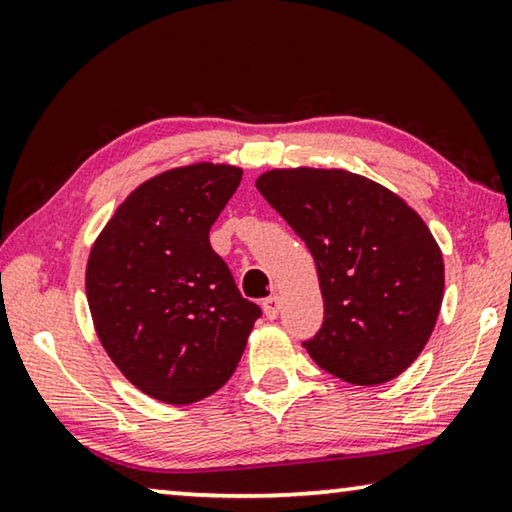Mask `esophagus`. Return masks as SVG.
<instances>
[{
  "instance_id": "esophagus-1",
  "label": "esophagus",
  "mask_w": 512,
  "mask_h": 512,
  "mask_svg": "<svg viewBox=\"0 0 512 512\" xmlns=\"http://www.w3.org/2000/svg\"><path fill=\"white\" fill-rule=\"evenodd\" d=\"M262 305H264V314H266V318H277V314H280V296H275V293H273V296H268L264 302H262Z\"/></svg>"
}]
</instances>
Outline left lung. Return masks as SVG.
Here are the masks:
<instances>
[{
	"label": "left lung",
	"mask_w": 512,
	"mask_h": 512,
	"mask_svg": "<svg viewBox=\"0 0 512 512\" xmlns=\"http://www.w3.org/2000/svg\"><path fill=\"white\" fill-rule=\"evenodd\" d=\"M257 189L316 262L323 325L309 357L348 384L391 381L418 359L443 305L445 264L418 212L343 169H273Z\"/></svg>",
	"instance_id": "8db88e82"
}]
</instances>
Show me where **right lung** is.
Returning a JSON list of instances; mask_svg holds the SVG:
<instances>
[{"label":"right lung","instance_id":"1","mask_svg":"<svg viewBox=\"0 0 512 512\" xmlns=\"http://www.w3.org/2000/svg\"><path fill=\"white\" fill-rule=\"evenodd\" d=\"M241 169L198 162L146 180L94 241L85 291L124 377L164 404H192L232 377L255 320L210 228Z\"/></svg>","mask_w":512,"mask_h":512}]
</instances>
